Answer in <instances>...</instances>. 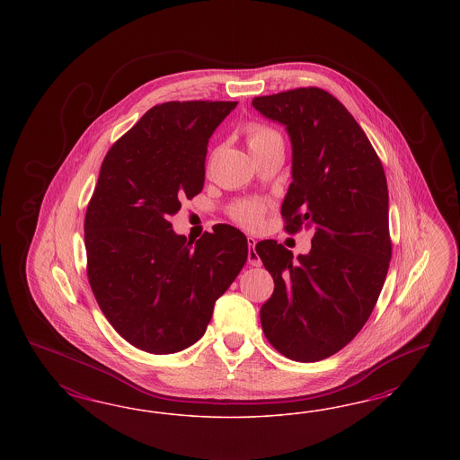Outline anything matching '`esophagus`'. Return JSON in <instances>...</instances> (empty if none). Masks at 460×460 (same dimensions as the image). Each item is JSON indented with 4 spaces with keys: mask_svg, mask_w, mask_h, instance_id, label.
<instances>
[{
    "mask_svg": "<svg viewBox=\"0 0 460 460\" xmlns=\"http://www.w3.org/2000/svg\"><path fill=\"white\" fill-rule=\"evenodd\" d=\"M248 246H250V251H248V263L251 266H261V258L258 256V252L254 250V246H256V239L252 236H248Z\"/></svg>",
    "mask_w": 460,
    "mask_h": 460,
    "instance_id": "34e87169",
    "label": "esophagus"
}]
</instances>
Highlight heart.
<instances>
[{
    "instance_id": "heart-1",
    "label": "heart",
    "mask_w": 460,
    "mask_h": 460,
    "mask_svg": "<svg viewBox=\"0 0 460 460\" xmlns=\"http://www.w3.org/2000/svg\"><path fill=\"white\" fill-rule=\"evenodd\" d=\"M246 139H248V146L252 154V152L263 148L268 143L281 139V137L270 126L252 123L246 129ZM263 214H265V204L260 200H243L231 208V217L237 224H241L243 227H248V229L260 227V224L263 221Z\"/></svg>"
}]
</instances>
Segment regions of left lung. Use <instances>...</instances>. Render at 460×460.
<instances>
[{
  "label": "left lung",
  "mask_w": 460,
  "mask_h": 460,
  "mask_svg": "<svg viewBox=\"0 0 460 460\" xmlns=\"http://www.w3.org/2000/svg\"><path fill=\"white\" fill-rule=\"evenodd\" d=\"M287 126L292 177L281 206L285 231L314 229L312 250L293 261L273 239L256 252L275 279L261 305L266 339L285 358L325 359L369 319L390 268L386 175L371 141L344 104L319 87L252 99Z\"/></svg>",
  "instance_id": "8db88e82"
}]
</instances>
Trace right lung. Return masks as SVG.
Masks as SVG:
<instances>
[{"mask_svg": "<svg viewBox=\"0 0 460 460\" xmlns=\"http://www.w3.org/2000/svg\"><path fill=\"white\" fill-rule=\"evenodd\" d=\"M236 101H168L118 139L84 221L87 279L104 317L131 346L172 354L208 329L216 300L248 258V239L217 224L194 243L170 217L204 187L210 135Z\"/></svg>", "mask_w": 460, "mask_h": 460, "instance_id": "right-lung-1", "label": "right lung"}]
</instances>
